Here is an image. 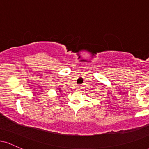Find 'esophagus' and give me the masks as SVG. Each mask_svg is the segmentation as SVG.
Instances as JSON below:
<instances>
[{
  "mask_svg": "<svg viewBox=\"0 0 149 149\" xmlns=\"http://www.w3.org/2000/svg\"><path fill=\"white\" fill-rule=\"evenodd\" d=\"M77 88H78V87H77Z\"/></svg>",
  "mask_w": 149,
  "mask_h": 149,
  "instance_id": "esophagus-1",
  "label": "esophagus"
}]
</instances>
